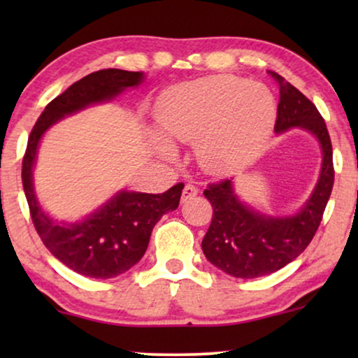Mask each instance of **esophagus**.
<instances>
[{
    "label": "esophagus",
    "mask_w": 358,
    "mask_h": 358,
    "mask_svg": "<svg viewBox=\"0 0 358 358\" xmlns=\"http://www.w3.org/2000/svg\"><path fill=\"white\" fill-rule=\"evenodd\" d=\"M197 194H199V189L195 187V185H192V184H185V187H184V190H182V197H180V202L185 203V202H187V200L194 199Z\"/></svg>",
    "instance_id": "obj_1"
}]
</instances>
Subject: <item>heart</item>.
I'll return each mask as SVG.
<instances>
[{"mask_svg":"<svg viewBox=\"0 0 358 358\" xmlns=\"http://www.w3.org/2000/svg\"><path fill=\"white\" fill-rule=\"evenodd\" d=\"M272 92L259 83L217 75L169 87L155 106V120L171 140L192 143L203 169L227 173L252 163L275 122ZM158 155L171 158L174 146L151 136Z\"/></svg>","mask_w":358,"mask_h":358,"instance_id":"obj_1","label":"heart"}]
</instances>
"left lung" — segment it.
<instances>
[{"label":"left lung","instance_id":"8db88e82","mask_svg":"<svg viewBox=\"0 0 358 358\" xmlns=\"http://www.w3.org/2000/svg\"><path fill=\"white\" fill-rule=\"evenodd\" d=\"M280 90L275 134L301 129L321 146V171L310 199L293 215L272 217L244 203L231 179L210 184L203 195L213 218L202 241L205 257L228 275L256 278L273 273L300 256L320 227L334 184L332 145L316 106L295 86L272 73Z\"/></svg>","mask_w":358,"mask_h":358}]
</instances>
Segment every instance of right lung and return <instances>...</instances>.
Masks as SVG:
<instances>
[{
  "mask_svg": "<svg viewBox=\"0 0 358 358\" xmlns=\"http://www.w3.org/2000/svg\"><path fill=\"white\" fill-rule=\"evenodd\" d=\"M143 73L107 68L91 73L55 97L38 117L22 159V185L38 236L68 268L91 278H112L135 266L148 248L151 231L164 213L179 207L184 184L163 194L119 190L106 203L78 222L55 220L42 208L34 189V166L45 131L86 107L115 99L138 87Z\"/></svg>",
  "mask_w": 358,
  "mask_h": 358,
  "instance_id": "1",
  "label": "right lung"
}]
</instances>
